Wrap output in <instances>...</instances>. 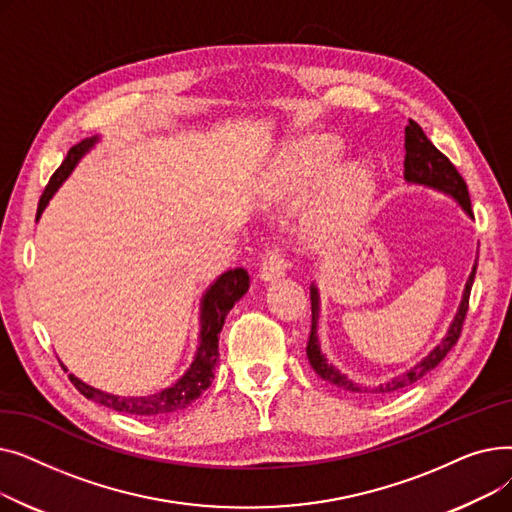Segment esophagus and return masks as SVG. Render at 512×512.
<instances>
[{
    "label": "esophagus",
    "instance_id": "34e87169",
    "mask_svg": "<svg viewBox=\"0 0 512 512\" xmlns=\"http://www.w3.org/2000/svg\"><path fill=\"white\" fill-rule=\"evenodd\" d=\"M286 270H288V261L284 259V255L278 249H270L263 257L259 278L263 282H272V280L282 278L286 274Z\"/></svg>",
    "mask_w": 512,
    "mask_h": 512
}]
</instances>
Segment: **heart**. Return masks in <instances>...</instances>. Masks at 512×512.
Segmentation results:
<instances>
[{"label": "heart", "instance_id": "obj_1", "mask_svg": "<svg viewBox=\"0 0 512 512\" xmlns=\"http://www.w3.org/2000/svg\"><path fill=\"white\" fill-rule=\"evenodd\" d=\"M340 147L332 137H317L286 149L267 174V195L274 201H294L311 195L334 172ZM321 188L305 215V234L319 245L340 240L367 211L375 180L367 166L355 164L338 170Z\"/></svg>", "mask_w": 512, "mask_h": 512}]
</instances>
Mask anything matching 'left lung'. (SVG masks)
Wrapping results in <instances>:
<instances>
[{
    "label": "left lung",
    "mask_w": 512,
    "mask_h": 512,
    "mask_svg": "<svg viewBox=\"0 0 512 512\" xmlns=\"http://www.w3.org/2000/svg\"><path fill=\"white\" fill-rule=\"evenodd\" d=\"M405 180L409 184H419V186H427L434 188V191L448 195L450 199H454L456 203L461 205V209L473 218L471 211V199H469V191L467 184L463 180V176L456 172V168L450 164V159L440 153L434 143L425 137L423 128L409 120V126L405 128ZM475 270H477V257L473 263V270L467 278L465 290H463V299L459 303V309H456L446 336L440 340L438 346H434V351H429L427 357H423L419 363H415L413 367H409L407 371H402L394 378L367 388L361 386L357 382H353L348 378L346 373L338 371L328 359L326 355L321 353V344H319V336H317V321H319V290L315 284H311V334H309V342H307V359L313 367V371L319 375L321 380H326L330 384H334L336 388H342L346 392H367V394H390V392H398L402 388H407L415 382H419L421 378L436 369L440 365V361L452 351V346L456 344L463 330V321L469 309V294H471V286L475 280Z\"/></svg>",
    "instance_id": "1"
}]
</instances>
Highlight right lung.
Listing matches in <instances>:
<instances>
[{
  "instance_id": "add662e5",
  "label": "right lung",
  "mask_w": 512,
  "mask_h": 512,
  "mask_svg": "<svg viewBox=\"0 0 512 512\" xmlns=\"http://www.w3.org/2000/svg\"><path fill=\"white\" fill-rule=\"evenodd\" d=\"M99 143V137L85 139L78 145H74L66 159L62 161V166L56 170V174L51 176L49 184L45 186V193L41 195L39 209H37V220L41 218V213L49 205L51 197L56 195L58 188L66 182V178L74 172L78 166V161L83 159L95 145ZM249 290V274L242 267H236V270H228L222 276L215 278L211 286L205 290L203 299H201V313H199V346L195 351L193 363L188 365V369L180 375V378L155 394H145V396H118L97 390L83 380H78L74 373H70L68 378L76 386V390L83 394L85 398L99 402V405L114 409L118 413L126 415H139V417H161V415H170L176 411L186 409L193 400H197L213 380L215 367H218L220 353H218V338L224 328L226 315L234 307L236 301L245 297ZM64 367V365H62ZM68 371V369H66Z\"/></svg>"
}]
</instances>
